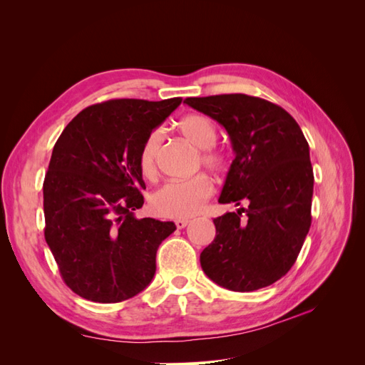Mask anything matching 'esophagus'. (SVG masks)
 <instances>
[{
  "instance_id": "1",
  "label": "esophagus",
  "mask_w": 365,
  "mask_h": 365,
  "mask_svg": "<svg viewBox=\"0 0 365 365\" xmlns=\"http://www.w3.org/2000/svg\"><path fill=\"white\" fill-rule=\"evenodd\" d=\"M189 222H190L189 217H181V219H176V220H175L176 227H178L180 230H181V228H185L187 225H189Z\"/></svg>"
}]
</instances>
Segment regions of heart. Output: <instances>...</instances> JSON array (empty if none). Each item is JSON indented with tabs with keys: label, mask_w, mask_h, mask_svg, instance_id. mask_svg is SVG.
Wrapping results in <instances>:
<instances>
[{
	"label": "heart",
	"mask_w": 365,
	"mask_h": 365,
	"mask_svg": "<svg viewBox=\"0 0 365 365\" xmlns=\"http://www.w3.org/2000/svg\"><path fill=\"white\" fill-rule=\"evenodd\" d=\"M181 134L193 146L202 149V163L210 169H222L225 163L222 153L212 148L217 140V130L212 120L201 114H190L180 121ZM163 134L160 129H153L145 138L138 153L140 172L148 180L155 178L157 157L161 146ZM213 195V182L207 176L197 175L190 180L169 181L150 195V208L160 216L189 217L196 215L204 207V202Z\"/></svg>",
	"instance_id": "1"
}]
</instances>
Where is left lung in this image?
I'll return each mask as SVG.
<instances>
[{"mask_svg":"<svg viewBox=\"0 0 365 365\" xmlns=\"http://www.w3.org/2000/svg\"><path fill=\"white\" fill-rule=\"evenodd\" d=\"M184 103L230 137L235 160L219 202L248 204L213 219L216 237L201 252L202 271L230 291L269 286L292 268L311 228L314 170L303 132L283 108L259 97L220 94Z\"/></svg>","mask_w":365,"mask_h":365,"instance_id":"8db88e82","label":"left lung"}]
</instances>
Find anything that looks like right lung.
I'll use <instances>...</instances> for the list:
<instances>
[{
    "instance_id": "obj_1",
    "label": "right lung",
    "mask_w": 365,
    "mask_h": 365,
    "mask_svg": "<svg viewBox=\"0 0 365 365\" xmlns=\"http://www.w3.org/2000/svg\"><path fill=\"white\" fill-rule=\"evenodd\" d=\"M181 101L115 98L88 106L53 148L43 180V235L63 282L86 300H128L155 275L157 250L176 227L135 217L146 189L138 153Z\"/></svg>"
}]
</instances>
